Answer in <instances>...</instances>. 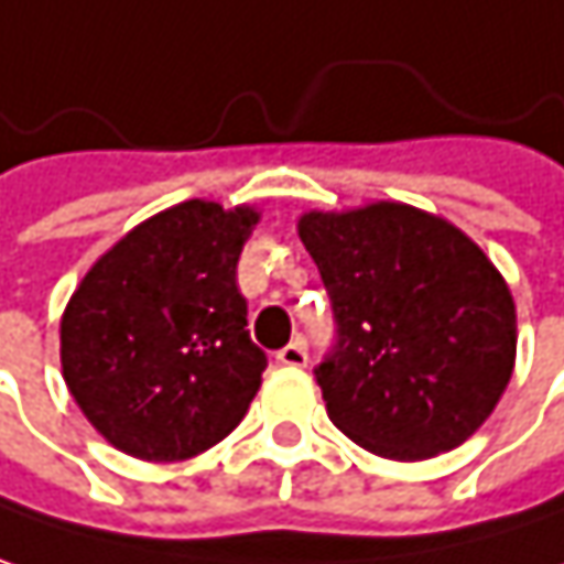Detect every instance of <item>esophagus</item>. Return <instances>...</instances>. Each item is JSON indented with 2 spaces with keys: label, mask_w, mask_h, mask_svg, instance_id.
Returning a JSON list of instances; mask_svg holds the SVG:
<instances>
[{
  "label": "esophagus",
  "mask_w": 564,
  "mask_h": 564,
  "mask_svg": "<svg viewBox=\"0 0 564 564\" xmlns=\"http://www.w3.org/2000/svg\"><path fill=\"white\" fill-rule=\"evenodd\" d=\"M278 361L286 365V368H306V361H310V351H306V341H290V345H283L281 351H278Z\"/></svg>",
  "instance_id": "esophagus-1"
}]
</instances>
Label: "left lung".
<instances>
[{"label": "left lung", "instance_id": "8db88e82", "mask_svg": "<svg viewBox=\"0 0 564 564\" xmlns=\"http://www.w3.org/2000/svg\"><path fill=\"white\" fill-rule=\"evenodd\" d=\"M300 238L333 303L313 368L329 420L361 448L416 462L462 445L513 371V296L485 251L400 203L310 213Z\"/></svg>", "mask_w": 564, "mask_h": 564}]
</instances>
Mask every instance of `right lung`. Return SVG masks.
Wrapping results in <instances>:
<instances>
[{"label":"right lung","instance_id":"1","mask_svg":"<svg viewBox=\"0 0 564 564\" xmlns=\"http://www.w3.org/2000/svg\"><path fill=\"white\" fill-rule=\"evenodd\" d=\"M254 209L189 199L129 231L83 278L61 361L86 420L144 462L213 448L248 413L268 355L235 271Z\"/></svg>","mask_w":564,"mask_h":564}]
</instances>
